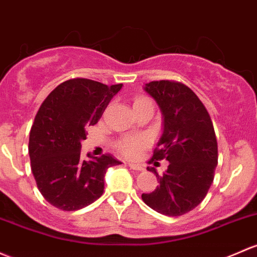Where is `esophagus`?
Returning a JSON list of instances; mask_svg holds the SVG:
<instances>
[{"instance_id":"1","label":"esophagus","mask_w":257,"mask_h":257,"mask_svg":"<svg viewBox=\"0 0 257 257\" xmlns=\"http://www.w3.org/2000/svg\"><path fill=\"white\" fill-rule=\"evenodd\" d=\"M128 166L131 167L132 170H136V171H143V170H144V167H143L142 165H139V164H133V163H129V164H128Z\"/></svg>"}]
</instances>
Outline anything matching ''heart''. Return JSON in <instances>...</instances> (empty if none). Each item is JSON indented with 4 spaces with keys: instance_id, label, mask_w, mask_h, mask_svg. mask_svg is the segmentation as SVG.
<instances>
[{
    "instance_id": "heart-1",
    "label": "heart",
    "mask_w": 257,
    "mask_h": 257,
    "mask_svg": "<svg viewBox=\"0 0 257 257\" xmlns=\"http://www.w3.org/2000/svg\"><path fill=\"white\" fill-rule=\"evenodd\" d=\"M140 99L144 98H138L136 102L140 101ZM144 140L142 139H125L121 140L119 144H118V150L123 155L128 156V158H134L138 154V151L142 149V147H144Z\"/></svg>"
}]
</instances>
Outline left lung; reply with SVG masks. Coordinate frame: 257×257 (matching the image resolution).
Returning <instances> with one entry per match:
<instances>
[{
	"mask_svg": "<svg viewBox=\"0 0 257 257\" xmlns=\"http://www.w3.org/2000/svg\"><path fill=\"white\" fill-rule=\"evenodd\" d=\"M144 90L156 101L164 119L149 163L166 159L169 166L163 176L148 167L160 185L142 198L158 213L178 217L198 206L212 185L218 164L214 128L201 99L183 83L153 81Z\"/></svg>",
	"mask_w": 257,
	"mask_h": 257,
	"instance_id": "1",
	"label": "left lung"
}]
</instances>
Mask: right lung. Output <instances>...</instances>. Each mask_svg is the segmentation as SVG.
<instances>
[{"label": "right lung", "instance_id": "right-lung-1", "mask_svg": "<svg viewBox=\"0 0 257 257\" xmlns=\"http://www.w3.org/2000/svg\"><path fill=\"white\" fill-rule=\"evenodd\" d=\"M121 86L72 79L40 106L29 134V158L38 190L54 207L70 212L93 203L103 193L108 167L121 164L109 154L81 158L86 128L99 120Z\"/></svg>", "mask_w": 257, "mask_h": 257}]
</instances>
